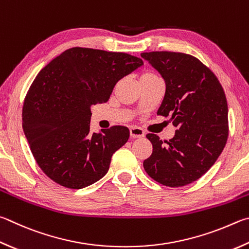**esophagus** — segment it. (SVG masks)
Here are the masks:
<instances>
[{"mask_svg":"<svg viewBox=\"0 0 249 249\" xmlns=\"http://www.w3.org/2000/svg\"><path fill=\"white\" fill-rule=\"evenodd\" d=\"M129 134H130V137H133V138H140V137L144 136L143 129L138 127V126H133V127H130Z\"/></svg>","mask_w":249,"mask_h":249,"instance_id":"obj_1","label":"esophagus"}]
</instances>
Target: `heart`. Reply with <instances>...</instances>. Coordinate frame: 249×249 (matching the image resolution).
<instances>
[{"instance_id":"heart-1","label":"heart","mask_w":249,"mask_h":249,"mask_svg":"<svg viewBox=\"0 0 249 249\" xmlns=\"http://www.w3.org/2000/svg\"><path fill=\"white\" fill-rule=\"evenodd\" d=\"M158 78H160L159 75H158L157 73H155V71H143V73H142V75H140L139 80H140V83H142V81L153 80V79H158Z\"/></svg>"}]
</instances>
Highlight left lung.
<instances>
[{"instance_id": "8db88e82", "label": "left lung", "mask_w": 249, "mask_h": 249, "mask_svg": "<svg viewBox=\"0 0 249 249\" xmlns=\"http://www.w3.org/2000/svg\"><path fill=\"white\" fill-rule=\"evenodd\" d=\"M142 56L165 81L157 114L170 116L178 128L174 137L164 142L156 134L146 135L152 153L143 161V169L165 186H185L214 164L227 143V97L213 71L191 54L152 51Z\"/></svg>"}]
</instances>
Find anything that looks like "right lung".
<instances>
[{
	"mask_svg": "<svg viewBox=\"0 0 249 249\" xmlns=\"http://www.w3.org/2000/svg\"><path fill=\"white\" fill-rule=\"evenodd\" d=\"M123 52L75 47L39 71L22 107V128L39 168L61 186L80 189L109 171L129 130L90 132V107L109 100L115 84L142 65Z\"/></svg>",
	"mask_w": 249,
	"mask_h": 249,
	"instance_id": "right-lung-1",
	"label": "right lung"
}]
</instances>
